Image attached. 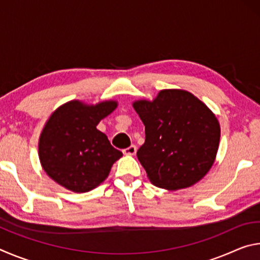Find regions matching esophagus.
Returning <instances> with one entry per match:
<instances>
[{"label": "esophagus", "instance_id": "obj_1", "mask_svg": "<svg viewBox=\"0 0 260 260\" xmlns=\"http://www.w3.org/2000/svg\"><path fill=\"white\" fill-rule=\"evenodd\" d=\"M136 150H138V148H136L134 144H132L131 147L124 149L122 152H124V155H127V156H134L136 153Z\"/></svg>", "mask_w": 260, "mask_h": 260}]
</instances>
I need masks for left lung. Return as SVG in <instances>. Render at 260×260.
Wrapping results in <instances>:
<instances>
[{
  "label": "left lung",
  "instance_id": "8db88e82",
  "mask_svg": "<svg viewBox=\"0 0 260 260\" xmlns=\"http://www.w3.org/2000/svg\"><path fill=\"white\" fill-rule=\"evenodd\" d=\"M133 108L146 126L136 155L152 184L179 190L205 177L217 157L220 125L201 100L183 89H162L152 101H134Z\"/></svg>",
  "mask_w": 260,
  "mask_h": 260
}]
</instances>
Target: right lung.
<instances>
[{"label": "right lung", "instance_id": "obj_1", "mask_svg": "<svg viewBox=\"0 0 260 260\" xmlns=\"http://www.w3.org/2000/svg\"><path fill=\"white\" fill-rule=\"evenodd\" d=\"M118 107L113 100L87 104L73 100L51 113L39 139V158L48 177L73 192L100 186L122 156L96 128Z\"/></svg>", "mask_w": 260, "mask_h": 260}]
</instances>
